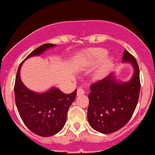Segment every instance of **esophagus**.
I'll return each mask as SVG.
<instances>
[{
	"mask_svg": "<svg viewBox=\"0 0 155 155\" xmlns=\"http://www.w3.org/2000/svg\"><path fill=\"white\" fill-rule=\"evenodd\" d=\"M85 91H84V89L82 88V87H78V91H77V95L78 96H80V95L81 94H84Z\"/></svg>",
	"mask_w": 155,
	"mask_h": 155,
	"instance_id": "esophagus-1",
	"label": "esophagus"
}]
</instances>
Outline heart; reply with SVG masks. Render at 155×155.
I'll use <instances>...</instances> for the list:
<instances>
[{
	"mask_svg": "<svg viewBox=\"0 0 155 155\" xmlns=\"http://www.w3.org/2000/svg\"><path fill=\"white\" fill-rule=\"evenodd\" d=\"M106 55H107V51L103 49V48H94V49L91 50L89 51V57L91 58L92 61L94 62V63H97V62L101 61ZM110 63H111V61H110V58H107L103 62L101 67L97 73V76L98 78H101L104 74V72L108 69Z\"/></svg>",
	"mask_w": 155,
	"mask_h": 155,
	"instance_id": "heart-1",
	"label": "heart"
}]
</instances>
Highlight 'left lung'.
I'll use <instances>...</instances> for the list:
<instances>
[{
  "mask_svg": "<svg viewBox=\"0 0 155 155\" xmlns=\"http://www.w3.org/2000/svg\"><path fill=\"white\" fill-rule=\"evenodd\" d=\"M123 62H130L134 74L128 82H117L112 74L91 85L87 119L91 127L102 134H111L132 117L140 90L139 67L135 58L124 50Z\"/></svg>",
  "mask_w": 155,
  "mask_h": 155,
  "instance_id": "obj_1",
  "label": "left lung"
}]
</instances>
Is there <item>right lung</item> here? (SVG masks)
<instances>
[{
  "instance_id": "add662e5",
  "label": "right lung",
  "mask_w": 155,
  "mask_h": 155,
  "mask_svg": "<svg viewBox=\"0 0 155 155\" xmlns=\"http://www.w3.org/2000/svg\"><path fill=\"white\" fill-rule=\"evenodd\" d=\"M56 45L45 44L33 51L25 59L37 56ZM19 65L15 84V97L20 117L32 132L41 137H50L59 132L64 126L68 110L74 101L77 89L71 94L52 88L38 94L27 88L20 78Z\"/></svg>"
}]
</instances>
